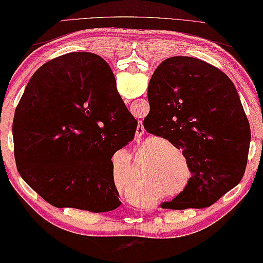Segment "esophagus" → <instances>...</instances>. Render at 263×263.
Listing matches in <instances>:
<instances>
[{
  "mask_svg": "<svg viewBox=\"0 0 263 263\" xmlns=\"http://www.w3.org/2000/svg\"><path fill=\"white\" fill-rule=\"evenodd\" d=\"M143 134H144V128L142 125V122H140L138 125V129H136V139L142 138Z\"/></svg>",
  "mask_w": 263,
  "mask_h": 263,
  "instance_id": "esophagus-1",
  "label": "esophagus"
}]
</instances>
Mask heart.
<instances>
[{
  "instance_id": "1",
  "label": "heart",
  "mask_w": 263,
  "mask_h": 263,
  "mask_svg": "<svg viewBox=\"0 0 263 263\" xmlns=\"http://www.w3.org/2000/svg\"><path fill=\"white\" fill-rule=\"evenodd\" d=\"M184 178H185V177H181V179H184Z\"/></svg>"
}]
</instances>
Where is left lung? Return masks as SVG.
<instances>
[{
	"label": "left lung",
	"instance_id": "8db88e82",
	"mask_svg": "<svg viewBox=\"0 0 263 263\" xmlns=\"http://www.w3.org/2000/svg\"><path fill=\"white\" fill-rule=\"evenodd\" d=\"M143 127L182 151L191 172L184 191L162 208H206L245 174L250 125L234 83L218 68L191 57L160 64L148 85Z\"/></svg>",
	"mask_w": 263,
	"mask_h": 263
}]
</instances>
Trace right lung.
<instances>
[{"label":"right lung","instance_id":"add662e5","mask_svg":"<svg viewBox=\"0 0 263 263\" xmlns=\"http://www.w3.org/2000/svg\"><path fill=\"white\" fill-rule=\"evenodd\" d=\"M136 128L105 60L67 53L37 68L16 106V168L53 206L115 210L121 201L111 158Z\"/></svg>","mask_w":263,"mask_h":263}]
</instances>
